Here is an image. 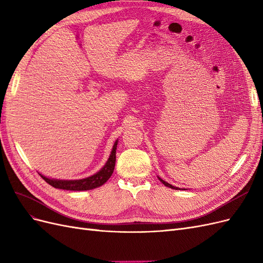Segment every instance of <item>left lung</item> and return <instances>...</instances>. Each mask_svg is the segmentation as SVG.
Here are the masks:
<instances>
[{
    "instance_id": "left-lung-1",
    "label": "left lung",
    "mask_w": 263,
    "mask_h": 263,
    "mask_svg": "<svg viewBox=\"0 0 263 263\" xmlns=\"http://www.w3.org/2000/svg\"><path fill=\"white\" fill-rule=\"evenodd\" d=\"M158 179H159V180H160V182L162 183V184H164L165 186H168V187H170V189H174V190H180L179 187H176V186H173V185H171V184H170V183H168V182H165V181H163V180H162V179H161L160 177H158ZM182 190H186V189H182Z\"/></svg>"
}]
</instances>
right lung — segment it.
I'll use <instances>...</instances> for the list:
<instances>
[{
  "label": "right lung",
  "mask_w": 263,
  "mask_h": 263,
  "mask_svg": "<svg viewBox=\"0 0 263 263\" xmlns=\"http://www.w3.org/2000/svg\"><path fill=\"white\" fill-rule=\"evenodd\" d=\"M118 144V139L115 140L112 151H110V155L107 159L106 163L104 164L103 168L94 173L93 176L87 177L84 179H79V180H60V179H51L47 178L41 172L39 176H41L48 184L55 189H61V190H69V191H87V190H93L99 186H102L104 183L110 178L115 168V161H116V148Z\"/></svg>",
  "instance_id": "obj_1"
}]
</instances>
